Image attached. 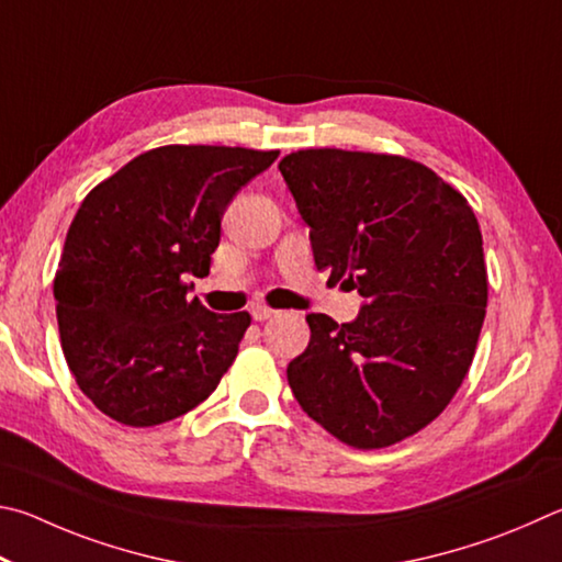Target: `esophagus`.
I'll return each mask as SVG.
<instances>
[{
	"label": "esophagus",
	"mask_w": 562,
	"mask_h": 562,
	"mask_svg": "<svg viewBox=\"0 0 562 562\" xmlns=\"http://www.w3.org/2000/svg\"><path fill=\"white\" fill-rule=\"evenodd\" d=\"M276 316V311H271V308H266V306H254L251 308V318L254 321H269V318H273Z\"/></svg>",
	"instance_id": "obj_1"
}]
</instances>
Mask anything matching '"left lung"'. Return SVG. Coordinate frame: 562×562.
Wrapping results in <instances>:
<instances>
[{
  "instance_id": "1",
  "label": "left lung",
  "mask_w": 562,
  "mask_h": 562,
  "mask_svg": "<svg viewBox=\"0 0 562 562\" xmlns=\"http://www.w3.org/2000/svg\"><path fill=\"white\" fill-rule=\"evenodd\" d=\"M279 170L316 266L362 296L342 326L306 318L311 342L286 370L293 397L350 447L395 445L439 417L474 360L488 299L474 210L397 155L321 147Z\"/></svg>"
}]
</instances>
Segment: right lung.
I'll return each mask as SVG.
<instances>
[{
  "instance_id": "add662e5",
  "label": "right lung",
  "mask_w": 562,
  "mask_h": 562,
  "mask_svg": "<svg viewBox=\"0 0 562 562\" xmlns=\"http://www.w3.org/2000/svg\"><path fill=\"white\" fill-rule=\"evenodd\" d=\"M279 153L165 145L86 196L54 279L61 348L78 387L127 427L182 417L236 358L249 313L187 299L210 273L222 216Z\"/></svg>"
}]
</instances>
